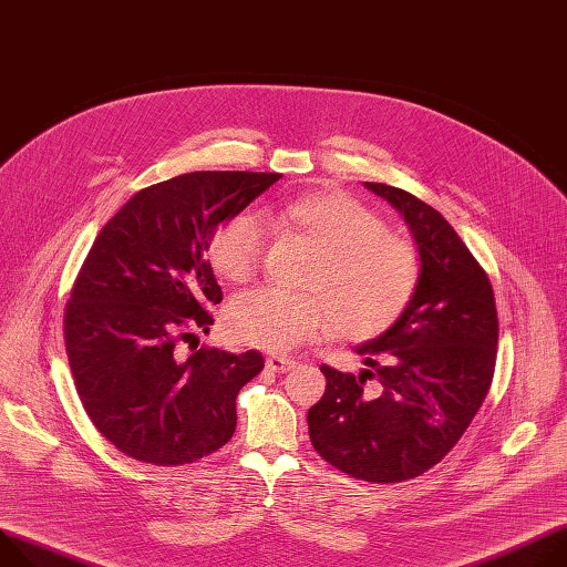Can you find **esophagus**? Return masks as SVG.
Returning a JSON list of instances; mask_svg holds the SVG:
<instances>
[{
  "mask_svg": "<svg viewBox=\"0 0 567 567\" xmlns=\"http://www.w3.org/2000/svg\"><path fill=\"white\" fill-rule=\"evenodd\" d=\"M293 367H296V359H291V357H285V354L267 357V369L274 371V373H287Z\"/></svg>",
  "mask_w": 567,
  "mask_h": 567,
  "instance_id": "34e87169",
  "label": "esophagus"
}]
</instances>
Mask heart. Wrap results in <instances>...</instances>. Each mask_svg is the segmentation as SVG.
Returning a JSON list of instances; mask_svg holds the SVG:
<instances>
[{
    "label": "heart",
    "mask_w": 567,
    "mask_h": 567,
    "mask_svg": "<svg viewBox=\"0 0 567 567\" xmlns=\"http://www.w3.org/2000/svg\"><path fill=\"white\" fill-rule=\"evenodd\" d=\"M310 239L319 255L302 287L310 291L255 289L237 296L226 312V332L241 346L285 352L326 334L332 323L346 339L386 332L409 307L421 282L416 248L386 233L362 200L341 189H315L267 210ZM267 221L255 213L226 219L213 235V269L233 285L252 280L262 267Z\"/></svg>",
    "instance_id": "b5f03b06"
}]
</instances>
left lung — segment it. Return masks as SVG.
Here are the masks:
<instances>
[{
	"instance_id": "obj_1",
	"label": "left lung",
	"mask_w": 567,
	"mask_h": 567,
	"mask_svg": "<svg viewBox=\"0 0 567 567\" xmlns=\"http://www.w3.org/2000/svg\"><path fill=\"white\" fill-rule=\"evenodd\" d=\"M367 187L414 233L421 282L404 315L357 348L367 371L321 367L328 384L307 425L330 466L395 484L427 473L468 430L493 382L499 326L484 267L441 213L400 187Z\"/></svg>"
}]
</instances>
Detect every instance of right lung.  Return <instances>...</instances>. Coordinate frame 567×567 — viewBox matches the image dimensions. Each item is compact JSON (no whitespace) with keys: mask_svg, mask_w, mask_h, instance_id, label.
<instances>
[{"mask_svg":"<svg viewBox=\"0 0 567 567\" xmlns=\"http://www.w3.org/2000/svg\"><path fill=\"white\" fill-rule=\"evenodd\" d=\"M278 178L192 172L144 187L87 250L63 317L68 362L85 414L126 456L185 466L230 441L262 352L178 343L210 332L224 298L205 260L215 230Z\"/></svg>","mask_w":567,"mask_h":567,"instance_id":"right-lung-1","label":"right lung"}]
</instances>
